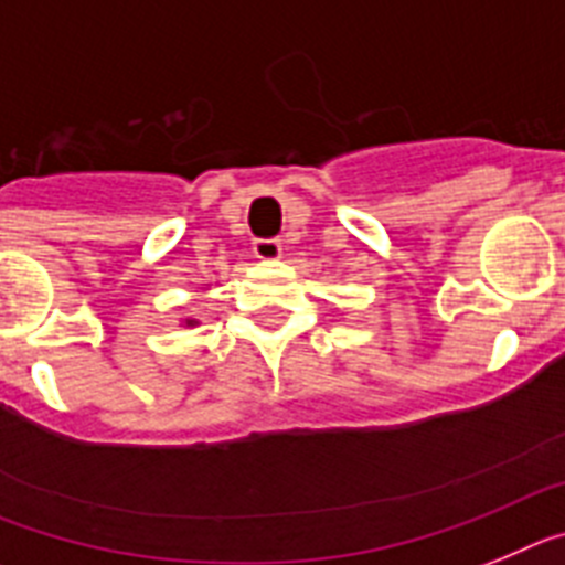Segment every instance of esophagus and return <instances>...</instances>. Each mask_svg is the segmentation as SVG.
I'll return each mask as SVG.
<instances>
[{
	"label": "esophagus",
	"mask_w": 565,
	"mask_h": 565,
	"mask_svg": "<svg viewBox=\"0 0 565 565\" xmlns=\"http://www.w3.org/2000/svg\"><path fill=\"white\" fill-rule=\"evenodd\" d=\"M253 253L262 258V262H276L281 258V242L278 238H255Z\"/></svg>",
	"instance_id": "34e87169"
}]
</instances>
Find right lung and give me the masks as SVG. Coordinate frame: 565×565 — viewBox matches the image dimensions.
<instances>
[{"label":"right lung","instance_id":"1","mask_svg":"<svg viewBox=\"0 0 565 565\" xmlns=\"http://www.w3.org/2000/svg\"><path fill=\"white\" fill-rule=\"evenodd\" d=\"M190 323H193V321H190Z\"/></svg>","mask_w":565,"mask_h":565}]
</instances>
